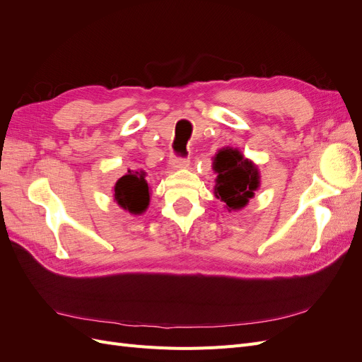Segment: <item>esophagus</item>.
<instances>
[{
  "label": "esophagus",
  "instance_id": "esophagus-1",
  "mask_svg": "<svg viewBox=\"0 0 362 362\" xmlns=\"http://www.w3.org/2000/svg\"><path fill=\"white\" fill-rule=\"evenodd\" d=\"M170 166L173 169H182L189 166V160L187 158H180V157H172L170 158Z\"/></svg>",
  "mask_w": 362,
  "mask_h": 362
}]
</instances>
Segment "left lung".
<instances>
[{
	"label": "left lung",
	"instance_id": "1",
	"mask_svg": "<svg viewBox=\"0 0 362 362\" xmlns=\"http://www.w3.org/2000/svg\"><path fill=\"white\" fill-rule=\"evenodd\" d=\"M213 170L217 173L214 196L225 202L228 211L246 206L259 187L258 168L238 149L228 146L217 151Z\"/></svg>",
	"mask_w": 362,
	"mask_h": 362
}]
</instances>
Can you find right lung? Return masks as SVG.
<instances>
[{"label":"right lung","mask_w":362,"mask_h":362,"mask_svg":"<svg viewBox=\"0 0 362 362\" xmlns=\"http://www.w3.org/2000/svg\"><path fill=\"white\" fill-rule=\"evenodd\" d=\"M115 201L131 214H141L149 205V185L144 170H128L115 184Z\"/></svg>","instance_id":"right-lung-1"}]
</instances>
